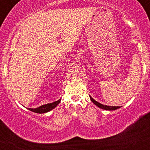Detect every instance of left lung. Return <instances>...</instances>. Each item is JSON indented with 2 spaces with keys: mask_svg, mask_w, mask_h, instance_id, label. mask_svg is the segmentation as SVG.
<instances>
[{
  "mask_svg": "<svg viewBox=\"0 0 150 150\" xmlns=\"http://www.w3.org/2000/svg\"><path fill=\"white\" fill-rule=\"evenodd\" d=\"M90 99H91V100L92 102H93L94 104H95V105H97L98 107H100V108H101V109H104V110H116L118 109V108H120V107H111V106H107V105H103V104H100V103H98V101H96V100H94L91 97H90Z\"/></svg>",
  "mask_w": 150,
  "mask_h": 150,
  "instance_id": "obj_1",
  "label": "left lung"
}]
</instances>
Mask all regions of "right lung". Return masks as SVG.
I'll return each instance as SVG.
<instances>
[{
	"mask_svg": "<svg viewBox=\"0 0 150 150\" xmlns=\"http://www.w3.org/2000/svg\"><path fill=\"white\" fill-rule=\"evenodd\" d=\"M61 100H57V101L53 102V103H51V104H45V105H42L40 107H38V108H35V109H32V108H30V110L32 111V112H37V113H44V112H49L51 110L54 109L55 107H56L58 104L60 103Z\"/></svg>",
	"mask_w": 150,
	"mask_h": 150,
	"instance_id": "obj_1",
	"label": "right lung"
}]
</instances>
